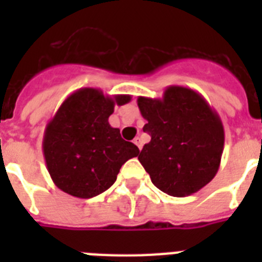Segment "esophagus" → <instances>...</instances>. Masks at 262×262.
<instances>
[{
	"label": "esophagus",
	"mask_w": 262,
	"mask_h": 262,
	"mask_svg": "<svg viewBox=\"0 0 262 262\" xmlns=\"http://www.w3.org/2000/svg\"><path fill=\"white\" fill-rule=\"evenodd\" d=\"M133 143H135L136 145L139 147V149H141V148H143V143H141V139H140L139 136H137V137H136V139L133 140Z\"/></svg>",
	"instance_id": "obj_1"
}]
</instances>
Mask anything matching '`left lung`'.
Listing matches in <instances>:
<instances>
[{
	"instance_id": "left-lung-1",
	"label": "left lung",
	"mask_w": 262,
	"mask_h": 262,
	"mask_svg": "<svg viewBox=\"0 0 262 262\" xmlns=\"http://www.w3.org/2000/svg\"><path fill=\"white\" fill-rule=\"evenodd\" d=\"M140 113L151 136L139 155L152 183L168 195L185 197L216 175L224 148L219 114L195 91L166 88L162 99L139 96Z\"/></svg>"
}]
</instances>
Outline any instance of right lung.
Returning a JSON list of instances; mask_svg holds the SVG:
<instances>
[{
	"label": "right lung",
	"instance_id": "obj_1",
	"mask_svg": "<svg viewBox=\"0 0 262 262\" xmlns=\"http://www.w3.org/2000/svg\"><path fill=\"white\" fill-rule=\"evenodd\" d=\"M130 99L80 88L63 100L43 136L47 170L58 189L79 199L95 197L115 182L125 162L139 155V148L108 123L115 104Z\"/></svg>",
	"mask_w": 262,
	"mask_h": 262
}]
</instances>
